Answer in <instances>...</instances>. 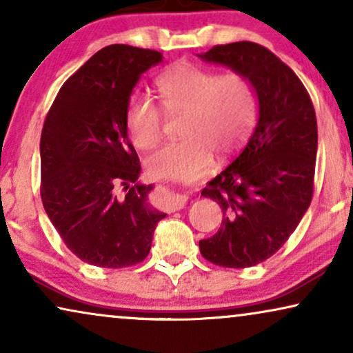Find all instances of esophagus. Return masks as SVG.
Listing matches in <instances>:
<instances>
[{"label":"esophagus","mask_w":353,"mask_h":353,"mask_svg":"<svg viewBox=\"0 0 353 353\" xmlns=\"http://www.w3.org/2000/svg\"><path fill=\"white\" fill-rule=\"evenodd\" d=\"M188 202V197L183 196V194H172L168 196V201H167V205L170 210H180L183 207L186 205Z\"/></svg>","instance_id":"1"}]
</instances>
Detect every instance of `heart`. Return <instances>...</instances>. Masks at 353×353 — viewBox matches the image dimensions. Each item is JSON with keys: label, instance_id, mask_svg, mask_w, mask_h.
Returning a JSON list of instances; mask_svg holds the SVG:
<instances>
[{"label": "heart", "instance_id": "obj_1", "mask_svg": "<svg viewBox=\"0 0 353 353\" xmlns=\"http://www.w3.org/2000/svg\"><path fill=\"white\" fill-rule=\"evenodd\" d=\"M156 90L163 112L183 114L181 139L165 143L146 159L156 176L192 180L212 167L214 154L234 152L249 138L257 115L252 81L239 72L205 69L181 61L157 77ZM148 96L134 93L125 105V128L138 149L156 146L163 114Z\"/></svg>", "mask_w": 353, "mask_h": 353}]
</instances>
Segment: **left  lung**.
I'll list each match as a JSON object with an SVG mask.
<instances>
[{"mask_svg": "<svg viewBox=\"0 0 353 353\" xmlns=\"http://www.w3.org/2000/svg\"><path fill=\"white\" fill-rule=\"evenodd\" d=\"M201 59L248 77L260 109L248 146L201 192L221 207L223 221L199 249L219 267H254L283 248L312 202L315 108L291 67L257 43L216 45Z\"/></svg>", "mask_w": 353, "mask_h": 353, "instance_id": "1", "label": "left lung"}]
</instances>
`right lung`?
I'll return each mask as SVG.
<instances>
[{
	"instance_id": "1",
	"label": "right lung",
	"mask_w": 353,
	"mask_h": 353,
	"mask_svg": "<svg viewBox=\"0 0 353 353\" xmlns=\"http://www.w3.org/2000/svg\"><path fill=\"white\" fill-rule=\"evenodd\" d=\"M162 61L154 50L110 45L61 86L43 125L41 201L64 244L83 262L125 268L151 250L167 214L148 202L125 105L143 72Z\"/></svg>"
}]
</instances>
